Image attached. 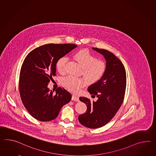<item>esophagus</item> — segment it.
I'll return each mask as SVG.
<instances>
[{
  "label": "esophagus",
  "instance_id": "34e87169",
  "mask_svg": "<svg viewBox=\"0 0 156 156\" xmlns=\"http://www.w3.org/2000/svg\"><path fill=\"white\" fill-rule=\"evenodd\" d=\"M72 100L73 101H76V102H78V101H80V100H79V97H78V96H76V95H73V96H72Z\"/></svg>",
  "mask_w": 156,
  "mask_h": 156
}]
</instances>
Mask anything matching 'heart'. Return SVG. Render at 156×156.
Masks as SVG:
<instances>
[{
    "instance_id": "obj_1",
    "label": "heart",
    "mask_w": 156,
    "mask_h": 156,
    "mask_svg": "<svg viewBox=\"0 0 156 156\" xmlns=\"http://www.w3.org/2000/svg\"><path fill=\"white\" fill-rule=\"evenodd\" d=\"M74 58L82 68V74L90 83H94L103 76L106 69L105 62L96 60V58L87 50H80L74 55ZM67 59L62 57L58 59L56 64L58 71L61 74L66 72V64ZM62 83L68 90L74 93H78L86 86L84 80L73 76L62 78Z\"/></svg>"
}]
</instances>
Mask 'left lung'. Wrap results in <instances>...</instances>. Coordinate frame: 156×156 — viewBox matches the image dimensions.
I'll return each instance as SVG.
<instances>
[{
  "label": "left lung",
  "mask_w": 156,
  "mask_h": 156,
  "mask_svg": "<svg viewBox=\"0 0 156 156\" xmlns=\"http://www.w3.org/2000/svg\"><path fill=\"white\" fill-rule=\"evenodd\" d=\"M92 49L103 55L106 69L97 82L88 88L92 96H96L98 100L91 102L87 97H80L87 109L85 113L79 115L78 120L86 127L96 129L110 121L121 107L124 98L126 76L122 63L113 53L105 49Z\"/></svg>",
  "instance_id": "8db88e82"
}]
</instances>
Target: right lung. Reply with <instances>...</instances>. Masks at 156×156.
Wrapping results in <instances>:
<instances>
[{"label": "right lung", "mask_w": 156, "mask_h": 156, "mask_svg": "<svg viewBox=\"0 0 156 156\" xmlns=\"http://www.w3.org/2000/svg\"><path fill=\"white\" fill-rule=\"evenodd\" d=\"M72 44L42 45L28 54L21 67L19 89L22 103L32 117L39 121L55 119L72 95L63 88L50 90L48 84L55 76L58 59L76 48Z\"/></svg>", "instance_id": "right-lung-1"}]
</instances>
